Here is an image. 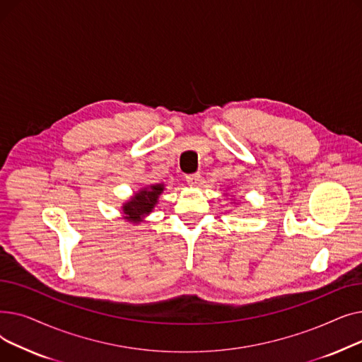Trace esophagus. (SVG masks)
I'll list each match as a JSON object with an SVG mask.
<instances>
[{
    "mask_svg": "<svg viewBox=\"0 0 362 362\" xmlns=\"http://www.w3.org/2000/svg\"><path fill=\"white\" fill-rule=\"evenodd\" d=\"M186 182L189 186H198L201 182V175L199 173L189 175V176H186Z\"/></svg>",
    "mask_w": 362,
    "mask_h": 362,
    "instance_id": "1",
    "label": "esophagus"
}]
</instances>
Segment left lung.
Listing matches in <instances>:
<instances>
[{
    "instance_id": "left-lung-1",
    "label": "left lung",
    "mask_w": 362,
    "mask_h": 362,
    "mask_svg": "<svg viewBox=\"0 0 362 362\" xmlns=\"http://www.w3.org/2000/svg\"><path fill=\"white\" fill-rule=\"evenodd\" d=\"M224 195L227 197V195H229V194H224ZM229 197H230V199H232V201H235V199H233V195H229Z\"/></svg>"
}]
</instances>
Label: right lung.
<instances>
[{
  "label": "right lung",
  "instance_id": "obj_1",
  "mask_svg": "<svg viewBox=\"0 0 362 362\" xmlns=\"http://www.w3.org/2000/svg\"><path fill=\"white\" fill-rule=\"evenodd\" d=\"M164 189V183H154L139 187L126 202H123L122 218L136 226L144 223L146 216H149L157 206Z\"/></svg>",
  "mask_w": 362,
  "mask_h": 362
}]
</instances>
